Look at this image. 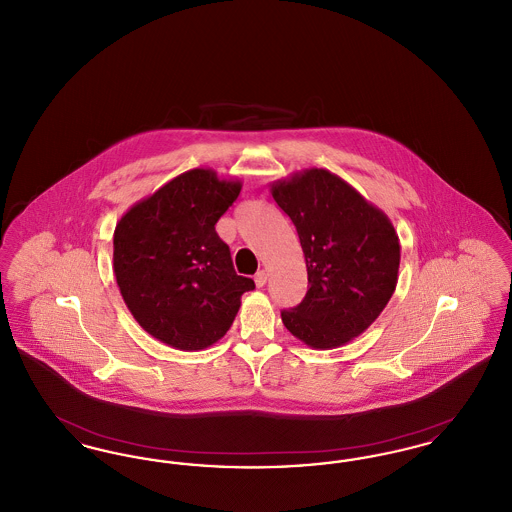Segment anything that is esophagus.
<instances>
[{"mask_svg":"<svg viewBox=\"0 0 512 512\" xmlns=\"http://www.w3.org/2000/svg\"><path fill=\"white\" fill-rule=\"evenodd\" d=\"M253 280H255V286H257V288H263V286L267 284V272H265V270H259Z\"/></svg>","mask_w":512,"mask_h":512,"instance_id":"34e87169","label":"esophagus"}]
</instances>
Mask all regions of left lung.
I'll return each mask as SVG.
<instances>
[{"mask_svg":"<svg viewBox=\"0 0 512 512\" xmlns=\"http://www.w3.org/2000/svg\"><path fill=\"white\" fill-rule=\"evenodd\" d=\"M292 219L309 290L282 322L313 349L345 345L380 317L395 292L401 245L388 215L326 169H305L270 184Z\"/></svg>","mask_w":512,"mask_h":512,"instance_id":"1","label":"left lung"}]
</instances>
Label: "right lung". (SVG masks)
Instances as JSON below:
<instances>
[{
    "mask_svg": "<svg viewBox=\"0 0 512 512\" xmlns=\"http://www.w3.org/2000/svg\"><path fill=\"white\" fill-rule=\"evenodd\" d=\"M242 192V180L192 169L134 203L115 226L113 270L122 299L155 340L180 351L211 347L230 330L242 295L217 220Z\"/></svg>",
    "mask_w": 512,
    "mask_h": 512,
    "instance_id": "1",
    "label": "right lung"
}]
</instances>
